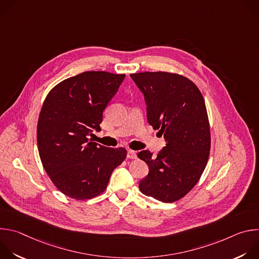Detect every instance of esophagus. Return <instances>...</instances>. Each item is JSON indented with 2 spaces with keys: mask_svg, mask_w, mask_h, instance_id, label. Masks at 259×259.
Segmentation results:
<instances>
[{
  "mask_svg": "<svg viewBox=\"0 0 259 259\" xmlns=\"http://www.w3.org/2000/svg\"><path fill=\"white\" fill-rule=\"evenodd\" d=\"M127 157L129 159H136L137 158V155H136V152L132 151V150H128L127 152Z\"/></svg>",
  "mask_w": 259,
  "mask_h": 259,
  "instance_id": "1",
  "label": "esophagus"
}]
</instances>
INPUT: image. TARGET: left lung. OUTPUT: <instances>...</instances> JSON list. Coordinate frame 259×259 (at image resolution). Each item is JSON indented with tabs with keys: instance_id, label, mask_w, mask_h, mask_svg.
<instances>
[{
	"instance_id": "8db88e82",
	"label": "left lung",
	"mask_w": 259,
	"mask_h": 259,
	"mask_svg": "<svg viewBox=\"0 0 259 259\" xmlns=\"http://www.w3.org/2000/svg\"><path fill=\"white\" fill-rule=\"evenodd\" d=\"M144 95L150 125L164 135L166 146L153 157H137L149 166L139 182L145 196L172 203L186 196L199 181L208 162L211 135L204 97L190 79L166 71L131 73Z\"/></svg>"
}]
</instances>
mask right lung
I'll list each match as a JSON object with an SVG mask.
<instances>
[{"label":"right lung","instance_id":"right-lung-1","mask_svg":"<svg viewBox=\"0 0 259 259\" xmlns=\"http://www.w3.org/2000/svg\"><path fill=\"white\" fill-rule=\"evenodd\" d=\"M124 78L85 71L63 80L46 96L36 127L39 155L54 186L71 199L102 194L126 159L124 147H106L89 138L93 130H100L103 110Z\"/></svg>","mask_w":259,"mask_h":259}]
</instances>
